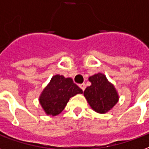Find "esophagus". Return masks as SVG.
<instances>
[{
  "label": "esophagus",
  "instance_id": "esophagus-1",
  "mask_svg": "<svg viewBox=\"0 0 149 149\" xmlns=\"http://www.w3.org/2000/svg\"><path fill=\"white\" fill-rule=\"evenodd\" d=\"M79 86H80V88L82 89V91H85V89H86V84H85V83H82V84H80V85H79Z\"/></svg>",
  "mask_w": 149,
  "mask_h": 149
}]
</instances>
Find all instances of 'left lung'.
Instances as JSON below:
<instances>
[{
  "label": "left lung",
  "instance_id": "left-lung-1",
  "mask_svg": "<svg viewBox=\"0 0 149 149\" xmlns=\"http://www.w3.org/2000/svg\"><path fill=\"white\" fill-rule=\"evenodd\" d=\"M89 81L91 86L84 91V96L88 103L97 113L108 112L118 102V94L114 86L101 73L91 76Z\"/></svg>",
  "mask_w": 149,
  "mask_h": 149
}]
</instances>
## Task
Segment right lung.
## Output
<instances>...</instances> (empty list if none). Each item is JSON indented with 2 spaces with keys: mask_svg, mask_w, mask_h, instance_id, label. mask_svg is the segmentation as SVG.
Wrapping results in <instances>:
<instances>
[{
  "mask_svg": "<svg viewBox=\"0 0 149 149\" xmlns=\"http://www.w3.org/2000/svg\"><path fill=\"white\" fill-rule=\"evenodd\" d=\"M82 93L70 78L56 74L42 92L40 102L47 114L55 116L63 110L70 97Z\"/></svg>",
  "mask_w": 149,
  "mask_h": 149,
  "instance_id": "obj_1",
  "label": "right lung"
}]
</instances>
